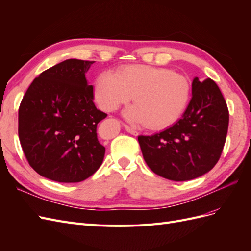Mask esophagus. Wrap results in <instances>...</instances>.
<instances>
[{"instance_id": "1", "label": "esophagus", "mask_w": 251, "mask_h": 251, "mask_svg": "<svg viewBox=\"0 0 251 251\" xmlns=\"http://www.w3.org/2000/svg\"><path fill=\"white\" fill-rule=\"evenodd\" d=\"M126 130L130 133V134H132V135H134V136H137L139 133L136 131V130H134L133 127H131V126H126Z\"/></svg>"}]
</instances>
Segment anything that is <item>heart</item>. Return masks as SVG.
<instances>
[{
  "label": "heart",
  "instance_id": "1",
  "mask_svg": "<svg viewBox=\"0 0 251 251\" xmlns=\"http://www.w3.org/2000/svg\"><path fill=\"white\" fill-rule=\"evenodd\" d=\"M134 96L135 105L126 110V118L153 130L173 125L184 112L191 97V82L170 69L146 65L120 68L115 74L97 77L94 97L100 107L113 112Z\"/></svg>",
  "mask_w": 251,
  "mask_h": 251
}]
</instances>
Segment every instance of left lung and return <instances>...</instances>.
<instances>
[{
	"label": "left lung",
	"instance_id": "obj_1",
	"mask_svg": "<svg viewBox=\"0 0 251 251\" xmlns=\"http://www.w3.org/2000/svg\"><path fill=\"white\" fill-rule=\"evenodd\" d=\"M192 94L182 118L174 126L154 135L138 136L149 168L173 181L198 178L214 168L228 130V108L214 80L195 77Z\"/></svg>",
	"mask_w": 251,
	"mask_h": 251
}]
</instances>
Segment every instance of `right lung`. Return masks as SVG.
Instances as JSON below:
<instances>
[{
  "label": "right lung",
  "instance_id": "obj_1",
  "mask_svg": "<svg viewBox=\"0 0 251 251\" xmlns=\"http://www.w3.org/2000/svg\"><path fill=\"white\" fill-rule=\"evenodd\" d=\"M94 62L67 59L34 78L19 108V138L30 166L63 183L86 180L100 169L105 148L96 128L107 114L93 102L86 73Z\"/></svg>",
  "mask_w": 251,
  "mask_h": 251
}]
</instances>
